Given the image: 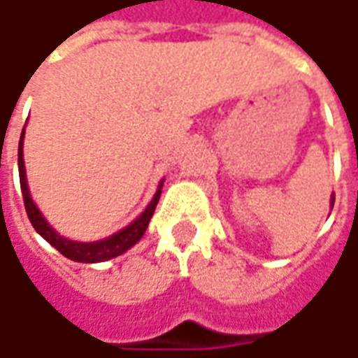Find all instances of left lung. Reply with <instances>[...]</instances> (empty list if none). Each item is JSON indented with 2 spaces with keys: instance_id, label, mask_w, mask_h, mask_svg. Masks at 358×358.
<instances>
[{
  "instance_id": "obj_1",
  "label": "left lung",
  "mask_w": 358,
  "mask_h": 358,
  "mask_svg": "<svg viewBox=\"0 0 358 358\" xmlns=\"http://www.w3.org/2000/svg\"><path fill=\"white\" fill-rule=\"evenodd\" d=\"M333 202H335V198H333Z\"/></svg>"
}]
</instances>
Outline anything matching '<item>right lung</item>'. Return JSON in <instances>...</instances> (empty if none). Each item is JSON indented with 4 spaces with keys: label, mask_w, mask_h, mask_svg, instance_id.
Returning <instances> with one entry per match:
<instances>
[{
    "label": "right lung",
    "mask_w": 358,
    "mask_h": 358,
    "mask_svg": "<svg viewBox=\"0 0 358 358\" xmlns=\"http://www.w3.org/2000/svg\"><path fill=\"white\" fill-rule=\"evenodd\" d=\"M25 130V129H23ZM17 164H19V182H21V194H23V203H25V212L29 216V222L35 228V231L49 241L57 252H61L65 257L73 259V262H80V264H99V262H106V259H113L120 253H124L130 250L136 241L141 240L144 236V231L148 228V222L155 214L156 203L160 200V192H162V184H158V190H156L152 202L146 206V210L142 212L141 216L136 217L132 224H129L127 228H122L117 234H113L110 238L99 241H73L69 238L59 236L55 229L47 224V220L43 214L39 212V208L33 202L29 188H27V176H25V162H23V132H21V141H19V150H17Z\"/></svg>",
    "instance_id": "obj_1"
}]
</instances>
